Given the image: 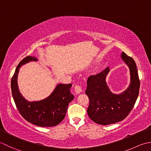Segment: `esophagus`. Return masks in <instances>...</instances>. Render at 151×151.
Returning <instances> with one entry per match:
<instances>
[{"mask_svg": "<svg viewBox=\"0 0 151 151\" xmlns=\"http://www.w3.org/2000/svg\"><path fill=\"white\" fill-rule=\"evenodd\" d=\"M74 90L76 94H79L82 92V87L80 85H76L74 87Z\"/></svg>", "mask_w": 151, "mask_h": 151, "instance_id": "obj_1", "label": "esophagus"}]
</instances>
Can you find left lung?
I'll return each instance as SVG.
<instances>
[{"label":"left lung","instance_id":"left-lung-1","mask_svg":"<svg viewBox=\"0 0 151 151\" xmlns=\"http://www.w3.org/2000/svg\"><path fill=\"white\" fill-rule=\"evenodd\" d=\"M122 60L127 64L130 73V83L127 90L116 94L111 92L106 79L109 67L87 80L85 91L89 98L88 115L92 121L101 125H108L122 121L133 109L139 94L140 81L136 63L122 52Z\"/></svg>","mask_w":151,"mask_h":151}]
</instances>
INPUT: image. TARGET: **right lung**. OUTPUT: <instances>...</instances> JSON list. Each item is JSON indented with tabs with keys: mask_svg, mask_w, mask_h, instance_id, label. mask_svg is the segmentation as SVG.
Here are the masks:
<instances>
[{
	"mask_svg": "<svg viewBox=\"0 0 151 151\" xmlns=\"http://www.w3.org/2000/svg\"><path fill=\"white\" fill-rule=\"evenodd\" d=\"M37 60L35 57L27 56L18 64L11 80L12 96L18 111L26 121L41 127H55L65 117L68 104L74 98L70 93L72 85H57L53 93L42 100H27L18 88L17 75L21 66L30 61Z\"/></svg>",
	"mask_w": 151,
	"mask_h": 151,
	"instance_id": "obj_1",
	"label": "right lung"
}]
</instances>
